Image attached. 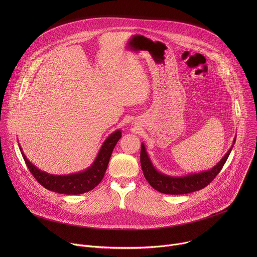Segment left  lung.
<instances>
[{
    "label": "left lung",
    "mask_w": 257,
    "mask_h": 257,
    "mask_svg": "<svg viewBox=\"0 0 257 257\" xmlns=\"http://www.w3.org/2000/svg\"><path fill=\"white\" fill-rule=\"evenodd\" d=\"M236 141V136L233 140V144L227 154L222 158L216 165H214L211 169L198 172V173H189L187 175L182 176H172L165 173L160 172L152 162L150 155L146 151L144 143H141V152H140V163L141 169L145 179L154 187L161 193L165 194H186L194 191H198L214 179V177L221 172L224 167L226 161L228 160L233 146Z\"/></svg>",
    "instance_id": "obj_1"
}]
</instances>
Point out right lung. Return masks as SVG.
Returning <instances> with one entry per match:
<instances>
[{"label":"right lung","mask_w":257,"mask_h":257,"mask_svg":"<svg viewBox=\"0 0 257 257\" xmlns=\"http://www.w3.org/2000/svg\"><path fill=\"white\" fill-rule=\"evenodd\" d=\"M121 137L122 131L120 129L109 134L101 144L93 163L88 168L78 173L68 175H53L40 170L26 158L21 145H18L27 168L40 184L45 188L60 194L77 195L88 192L99 184L106 171L113 150Z\"/></svg>","instance_id":"add662e5"}]
</instances>
